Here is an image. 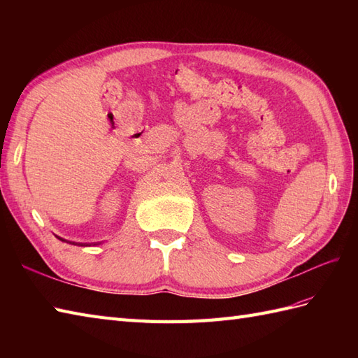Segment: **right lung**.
Here are the masks:
<instances>
[{
    "label": "right lung",
    "instance_id": "add662e5",
    "mask_svg": "<svg viewBox=\"0 0 358 358\" xmlns=\"http://www.w3.org/2000/svg\"><path fill=\"white\" fill-rule=\"evenodd\" d=\"M78 245H80V243H78Z\"/></svg>",
    "mask_w": 358,
    "mask_h": 358
}]
</instances>
